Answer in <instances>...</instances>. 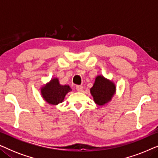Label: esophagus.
Here are the masks:
<instances>
[{
    "instance_id": "34e87169",
    "label": "esophagus",
    "mask_w": 158,
    "mask_h": 158,
    "mask_svg": "<svg viewBox=\"0 0 158 158\" xmlns=\"http://www.w3.org/2000/svg\"><path fill=\"white\" fill-rule=\"evenodd\" d=\"M76 90L78 92H83V86H81V85H77L76 86Z\"/></svg>"
}]
</instances>
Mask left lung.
Listing matches in <instances>:
<instances>
[{"instance_id":"obj_1","label":"left lung","mask_w":158,"mask_h":158,"mask_svg":"<svg viewBox=\"0 0 158 158\" xmlns=\"http://www.w3.org/2000/svg\"><path fill=\"white\" fill-rule=\"evenodd\" d=\"M116 85L113 81L103 75H97L90 92L94 102L98 106H103L111 101L116 94Z\"/></svg>"}]
</instances>
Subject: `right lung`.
Here are the masks:
<instances>
[{
    "mask_svg": "<svg viewBox=\"0 0 158 158\" xmlns=\"http://www.w3.org/2000/svg\"><path fill=\"white\" fill-rule=\"evenodd\" d=\"M68 85H61L57 77L52 78L51 81L41 88V95L44 100L50 105H57L64 101L66 94L71 91Z\"/></svg>",
    "mask_w": 158,
    "mask_h": 158,
    "instance_id": "1",
    "label": "right lung"
}]
</instances>
